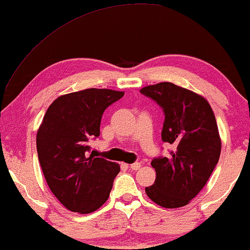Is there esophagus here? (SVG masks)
<instances>
[{"label": "esophagus", "instance_id": "obj_1", "mask_svg": "<svg viewBox=\"0 0 250 250\" xmlns=\"http://www.w3.org/2000/svg\"><path fill=\"white\" fill-rule=\"evenodd\" d=\"M140 167H142V164L138 163V162H136V163H132V164H130V168H131V170H133V171H137V170H139Z\"/></svg>", "mask_w": 250, "mask_h": 250}]
</instances>
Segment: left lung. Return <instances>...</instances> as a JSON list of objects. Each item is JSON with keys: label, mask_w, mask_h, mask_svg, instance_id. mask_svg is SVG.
I'll list each match as a JSON object with an SVG mask.
<instances>
[{"label": "left lung", "mask_w": 250, "mask_h": 250, "mask_svg": "<svg viewBox=\"0 0 250 250\" xmlns=\"http://www.w3.org/2000/svg\"><path fill=\"white\" fill-rule=\"evenodd\" d=\"M140 93L164 113L162 140L170 144L167 156L153 159L156 179L147 196L165 208L187 205L206 185L221 154L215 115L205 98L172 83H160Z\"/></svg>", "instance_id": "left-lung-1"}]
</instances>
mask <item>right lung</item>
Wrapping results in <instances>:
<instances>
[{
  "label": "right lung",
  "instance_id": "obj_1",
  "mask_svg": "<svg viewBox=\"0 0 250 250\" xmlns=\"http://www.w3.org/2000/svg\"><path fill=\"white\" fill-rule=\"evenodd\" d=\"M124 95L97 88L62 95L44 115L36 138L38 160L51 191L71 212H94L110 196L120 167L89 154L88 142L100 136L104 111Z\"/></svg>",
  "mask_w": 250,
  "mask_h": 250
}]
</instances>
